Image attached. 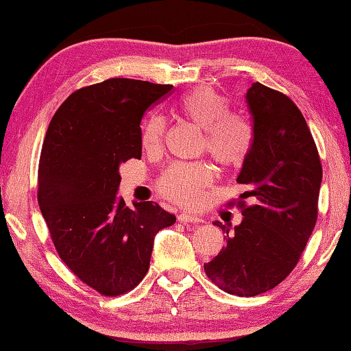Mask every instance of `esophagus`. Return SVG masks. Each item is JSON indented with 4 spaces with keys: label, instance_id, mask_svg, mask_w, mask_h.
Segmentation results:
<instances>
[{
    "label": "esophagus",
    "instance_id": "obj_1",
    "mask_svg": "<svg viewBox=\"0 0 351 351\" xmlns=\"http://www.w3.org/2000/svg\"><path fill=\"white\" fill-rule=\"evenodd\" d=\"M178 220L181 223H193V225H200V223H204V220L200 217H196V215H191V214H180L178 215Z\"/></svg>",
    "mask_w": 351,
    "mask_h": 351
}]
</instances>
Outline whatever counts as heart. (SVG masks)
Returning <instances> with one entry per match:
<instances>
[{
  "instance_id": "b5f03b06",
  "label": "heart",
  "mask_w": 351,
  "mask_h": 351,
  "mask_svg": "<svg viewBox=\"0 0 351 351\" xmlns=\"http://www.w3.org/2000/svg\"><path fill=\"white\" fill-rule=\"evenodd\" d=\"M181 113L199 128L205 130V146L221 166L243 164L252 147L250 125L241 116L229 113L225 96L210 86H199L180 101ZM166 121L161 116L149 117L141 132L146 151L155 152L162 146ZM213 181V171L204 162H176L164 171L160 190L166 197L181 205H196L204 190Z\"/></svg>"
}]
</instances>
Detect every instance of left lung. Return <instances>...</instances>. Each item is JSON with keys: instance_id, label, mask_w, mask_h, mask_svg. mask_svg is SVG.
I'll list each match as a JSON object with an SVG mask.
<instances>
[{"instance_id": "8db88e82", "label": "left lung", "mask_w": 351, "mask_h": 351, "mask_svg": "<svg viewBox=\"0 0 351 351\" xmlns=\"http://www.w3.org/2000/svg\"><path fill=\"white\" fill-rule=\"evenodd\" d=\"M252 117V147L237 182L253 205L243 206L240 225L214 221L226 245L205 273L228 294L253 297L287 278L315 228L323 169L312 134L288 96L261 83L245 93Z\"/></svg>"}]
</instances>
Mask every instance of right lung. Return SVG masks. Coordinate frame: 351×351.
<instances>
[{
    "label": "right lung",
    "instance_id": "obj_1",
    "mask_svg": "<svg viewBox=\"0 0 351 351\" xmlns=\"http://www.w3.org/2000/svg\"><path fill=\"white\" fill-rule=\"evenodd\" d=\"M173 86L110 78L73 92L48 126L37 200L58 256L104 295L137 287L154 238L176 221L155 202L117 197L119 167L141 156L140 122Z\"/></svg>",
    "mask_w": 351,
    "mask_h": 351
}]
</instances>
